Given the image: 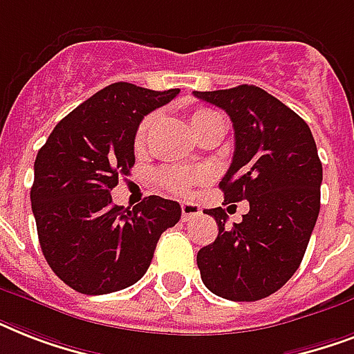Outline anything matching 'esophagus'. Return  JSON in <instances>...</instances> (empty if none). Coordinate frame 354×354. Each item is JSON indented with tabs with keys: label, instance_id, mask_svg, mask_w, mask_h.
<instances>
[{
	"label": "esophagus",
	"instance_id": "esophagus-1",
	"mask_svg": "<svg viewBox=\"0 0 354 354\" xmlns=\"http://www.w3.org/2000/svg\"><path fill=\"white\" fill-rule=\"evenodd\" d=\"M200 215V205L194 202H183L182 204V222H187L189 218Z\"/></svg>",
	"mask_w": 354,
	"mask_h": 354
}]
</instances>
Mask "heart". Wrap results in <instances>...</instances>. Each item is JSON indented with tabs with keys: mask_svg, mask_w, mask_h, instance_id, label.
<instances>
[{
	"mask_svg": "<svg viewBox=\"0 0 354 354\" xmlns=\"http://www.w3.org/2000/svg\"><path fill=\"white\" fill-rule=\"evenodd\" d=\"M222 119L221 115L213 110H207V108H200V110H194L191 113V118H189V122H191V128H193V132L200 130V128L207 124L211 121H218ZM152 122H154V118L149 115V118H145L139 124L138 132H136V147H141L145 143V138H147V133H149L150 127H152ZM209 178V174L205 171H180V169H167V171H161L158 180L165 189H169L171 193L176 194H189L193 191L194 185H198V183H204L205 180Z\"/></svg>",
	"mask_w": 354,
	"mask_h": 354,
	"instance_id": "obj_1",
	"label": "heart"
}]
</instances>
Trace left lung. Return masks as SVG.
<instances>
[{"label":"left lung","instance_id":"left-lung-1","mask_svg":"<svg viewBox=\"0 0 354 354\" xmlns=\"http://www.w3.org/2000/svg\"><path fill=\"white\" fill-rule=\"evenodd\" d=\"M222 108L235 130L233 161L222 178L226 202H250L241 224L226 227L196 255L204 285L232 301L268 297L299 268L319 213L322 161L313 132L296 112L257 86L194 91Z\"/></svg>","mask_w":354,"mask_h":354}]
</instances>
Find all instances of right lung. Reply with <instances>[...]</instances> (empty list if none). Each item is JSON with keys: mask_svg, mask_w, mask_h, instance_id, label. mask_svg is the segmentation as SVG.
<instances>
[{"mask_svg": "<svg viewBox=\"0 0 354 354\" xmlns=\"http://www.w3.org/2000/svg\"><path fill=\"white\" fill-rule=\"evenodd\" d=\"M178 93L106 86L58 122L38 150L30 187L38 241L47 264L73 290L101 296L138 283L161 233L180 221L178 202L152 194L130 209L110 194L136 163L141 119Z\"/></svg>", "mask_w": 354, "mask_h": 354, "instance_id": "add662e5", "label": "right lung"}]
</instances>
